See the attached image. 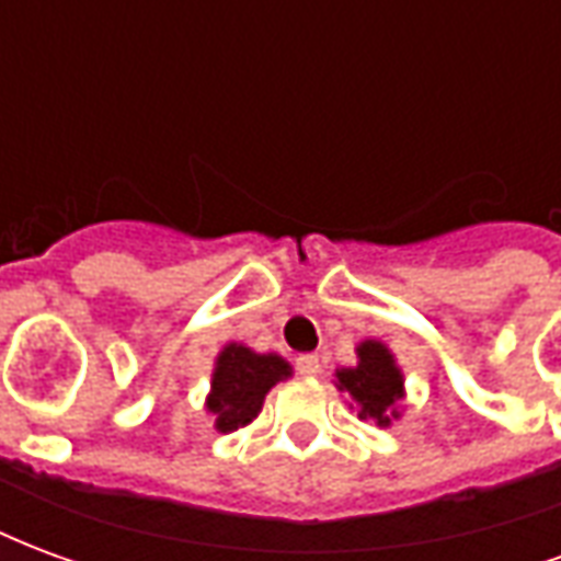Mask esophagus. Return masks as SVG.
I'll use <instances>...</instances> for the list:
<instances>
[{
  "mask_svg": "<svg viewBox=\"0 0 561 561\" xmlns=\"http://www.w3.org/2000/svg\"><path fill=\"white\" fill-rule=\"evenodd\" d=\"M297 373L304 378L321 376V360H318V354H300V357H297Z\"/></svg>",
  "mask_w": 561,
  "mask_h": 561,
  "instance_id": "obj_1",
  "label": "esophagus"
}]
</instances>
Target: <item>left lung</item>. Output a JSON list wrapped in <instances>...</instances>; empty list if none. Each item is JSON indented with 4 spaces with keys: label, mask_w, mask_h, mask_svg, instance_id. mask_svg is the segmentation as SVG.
Segmentation results:
<instances>
[{
    "label": "left lung",
    "mask_w": 561,
    "mask_h": 561,
    "mask_svg": "<svg viewBox=\"0 0 561 561\" xmlns=\"http://www.w3.org/2000/svg\"><path fill=\"white\" fill-rule=\"evenodd\" d=\"M357 364L340 366L333 373V385L340 393H348V405L357 409L360 421L376 426H390L402 417L405 400V376L397 364V354L381 340H360L354 345Z\"/></svg>",
    "instance_id": "obj_1"
}]
</instances>
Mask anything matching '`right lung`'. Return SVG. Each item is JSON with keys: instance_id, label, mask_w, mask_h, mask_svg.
Segmentation results:
<instances>
[{"instance_id": "obj_1", "label": "right lung", "mask_w": 561, "mask_h": 561, "mask_svg": "<svg viewBox=\"0 0 561 561\" xmlns=\"http://www.w3.org/2000/svg\"><path fill=\"white\" fill-rule=\"evenodd\" d=\"M291 364L276 352L261 354L243 342H228L213 360L209 393L204 412L213 417L216 433H233L249 426L264 409V397L279 381L291 378Z\"/></svg>"}]
</instances>
